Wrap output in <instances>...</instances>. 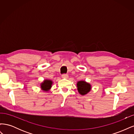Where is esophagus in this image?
Segmentation results:
<instances>
[{"instance_id":"34e87169","label":"esophagus","mask_w":134,"mask_h":134,"mask_svg":"<svg viewBox=\"0 0 134 134\" xmlns=\"http://www.w3.org/2000/svg\"><path fill=\"white\" fill-rule=\"evenodd\" d=\"M62 78H65V79H68V75L67 74H63V75H62Z\"/></svg>"}]
</instances>
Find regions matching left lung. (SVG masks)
Listing matches in <instances>:
<instances>
[{
    "label": "left lung",
    "mask_w": 134,
    "mask_h": 134,
    "mask_svg": "<svg viewBox=\"0 0 134 134\" xmlns=\"http://www.w3.org/2000/svg\"><path fill=\"white\" fill-rule=\"evenodd\" d=\"M76 86L79 93L82 96L87 94L92 90L91 84L85 80L78 81L76 83Z\"/></svg>",
    "instance_id": "1"
}]
</instances>
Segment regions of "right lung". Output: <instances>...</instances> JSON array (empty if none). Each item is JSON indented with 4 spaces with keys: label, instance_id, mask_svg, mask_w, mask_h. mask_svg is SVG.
I'll list each match as a JSON object with an SVG mask.
<instances>
[{
    "label": "right lung",
    "instance_id": "obj_1",
    "mask_svg": "<svg viewBox=\"0 0 134 134\" xmlns=\"http://www.w3.org/2000/svg\"><path fill=\"white\" fill-rule=\"evenodd\" d=\"M52 84H53L52 80L46 79H44L43 82L40 84V88H41V90L42 91L45 92H48L51 90Z\"/></svg>",
    "mask_w": 134,
    "mask_h": 134
}]
</instances>
